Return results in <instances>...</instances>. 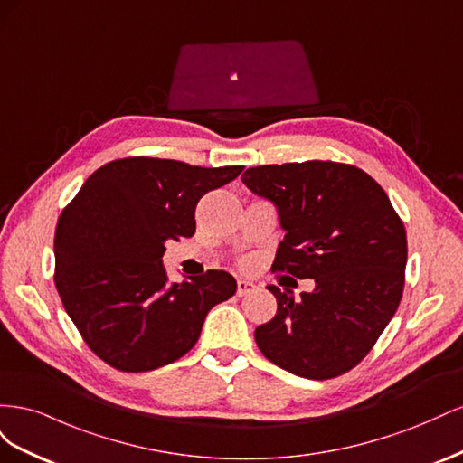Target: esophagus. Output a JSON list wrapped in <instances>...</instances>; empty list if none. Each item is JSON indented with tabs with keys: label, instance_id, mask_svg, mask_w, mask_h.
<instances>
[{
	"label": "esophagus",
	"instance_id": "esophagus-1",
	"mask_svg": "<svg viewBox=\"0 0 463 463\" xmlns=\"http://www.w3.org/2000/svg\"><path fill=\"white\" fill-rule=\"evenodd\" d=\"M255 284L249 282V279H237V296H247V293L255 291Z\"/></svg>",
	"mask_w": 463,
	"mask_h": 463
}]
</instances>
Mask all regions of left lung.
<instances>
[{"mask_svg": "<svg viewBox=\"0 0 463 463\" xmlns=\"http://www.w3.org/2000/svg\"><path fill=\"white\" fill-rule=\"evenodd\" d=\"M241 181L286 232L272 269L315 279L298 299L269 286L278 311L255 330L262 355L313 381L354 369L403 291L408 240L388 194L359 167L320 160L249 167Z\"/></svg>", "mask_w": 463, "mask_h": 463, "instance_id": "1", "label": "left lung"}]
</instances>
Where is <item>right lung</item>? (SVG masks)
I'll list each match as a JSON object with an SVG mask.
<instances>
[{
	"mask_svg": "<svg viewBox=\"0 0 463 463\" xmlns=\"http://www.w3.org/2000/svg\"><path fill=\"white\" fill-rule=\"evenodd\" d=\"M243 165L199 167L177 160L123 158L82 184L55 228V288L82 340L108 365L154 371L197 344L214 305L237 282L223 270L170 282L165 241L191 237L194 208Z\"/></svg>",
	"mask_w": 463,
	"mask_h": 463,
	"instance_id": "add662e5",
	"label": "right lung"
}]
</instances>
